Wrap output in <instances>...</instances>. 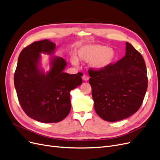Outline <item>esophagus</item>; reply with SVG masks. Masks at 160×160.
<instances>
[{"label":"esophagus","instance_id":"1","mask_svg":"<svg viewBox=\"0 0 160 160\" xmlns=\"http://www.w3.org/2000/svg\"><path fill=\"white\" fill-rule=\"evenodd\" d=\"M82 79H83V80H84V81H88L89 80V78H88V76L86 75H83V76H82Z\"/></svg>","mask_w":160,"mask_h":160}]
</instances>
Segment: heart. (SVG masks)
I'll return each instance as SVG.
<instances>
[{"label": "heart", "instance_id": "heart-1", "mask_svg": "<svg viewBox=\"0 0 160 160\" xmlns=\"http://www.w3.org/2000/svg\"><path fill=\"white\" fill-rule=\"evenodd\" d=\"M78 57L81 60L90 62V66L94 70L107 68L114 62L116 58V52L108 46L98 44H89L82 46L77 51ZM71 62L77 65L78 60L72 57Z\"/></svg>", "mask_w": 160, "mask_h": 160}]
</instances>
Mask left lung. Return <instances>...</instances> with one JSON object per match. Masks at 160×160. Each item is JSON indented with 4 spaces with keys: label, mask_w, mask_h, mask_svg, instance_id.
Wrapping results in <instances>:
<instances>
[{
    "label": "left lung",
    "mask_w": 160,
    "mask_h": 160,
    "mask_svg": "<svg viewBox=\"0 0 160 160\" xmlns=\"http://www.w3.org/2000/svg\"><path fill=\"white\" fill-rule=\"evenodd\" d=\"M126 45L125 56L116 64L102 70L89 71L95 111L108 122L120 121L135 114L146 93L145 61L132 44Z\"/></svg>",
    "instance_id": "obj_1"
}]
</instances>
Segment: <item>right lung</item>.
<instances>
[{
	"label": "right lung",
	"mask_w": 160,
	"mask_h": 160,
	"mask_svg": "<svg viewBox=\"0 0 160 160\" xmlns=\"http://www.w3.org/2000/svg\"><path fill=\"white\" fill-rule=\"evenodd\" d=\"M56 44L49 40L34 42L20 52L14 76L15 89L24 112L42 123H56L68 115L71 90L82 84V73L64 72L65 60L50 57V69L40 67L41 53L54 55ZM83 75V74H82Z\"/></svg>",
	"instance_id": "1"
}]
</instances>
